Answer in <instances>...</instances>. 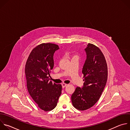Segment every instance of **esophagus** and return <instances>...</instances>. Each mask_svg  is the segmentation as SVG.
<instances>
[{"mask_svg":"<svg viewBox=\"0 0 130 130\" xmlns=\"http://www.w3.org/2000/svg\"><path fill=\"white\" fill-rule=\"evenodd\" d=\"M67 85V84H65V83H63V84H62V87H63V88H64V87H66Z\"/></svg>","mask_w":130,"mask_h":130,"instance_id":"esophagus-1","label":"esophagus"}]
</instances>
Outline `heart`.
Masks as SVG:
<instances>
[{
    "instance_id": "1",
    "label": "heart",
    "mask_w": 130,
    "mask_h": 130,
    "mask_svg": "<svg viewBox=\"0 0 130 130\" xmlns=\"http://www.w3.org/2000/svg\"><path fill=\"white\" fill-rule=\"evenodd\" d=\"M73 57H78L77 56V55H74V56H73Z\"/></svg>"
}]
</instances>
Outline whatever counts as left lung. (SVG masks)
Here are the masks:
<instances>
[{"instance_id":"left-lung-1","label":"left lung","mask_w":130,"mask_h":130,"mask_svg":"<svg viewBox=\"0 0 130 130\" xmlns=\"http://www.w3.org/2000/svg\"><path fill=\"white\" fill-rule=\"evenodd\" d=\"M85 51L87 56L82 69L83 86L77 87L71 95L73 106L80 110L90 108L98 101L107 79V64L100 49L88 43Z\"/></svg>"}]
</instances>
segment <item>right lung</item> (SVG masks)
Returning a JSON list of instances; mask_svg holds the SVG:
<instances>
[{
  "label": "right lung",
  "mask_w": 130,
  "mask_h": 130,
  "mask_svg": "<svg viewBox=\"0 0 130 130\" xmlns=\"http://www.w3.org/2000/svg\"><path fill=\"white\" fill-rule=\"evenodd\" d=\"M59 49L52 43H43L35 47L26 62L25 74L30 95L38 106L45 111L56 107L62 93V85L49 81L54 66L53 55Z\"/></svg>",
  "instance_id": "right-lung-1"
}]
</instances>
